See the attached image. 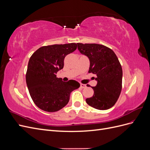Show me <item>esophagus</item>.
I'll list each match as a JSON object with an SVG mask.
<instances>
[{"label":"esophagus","mask_w":150,"mask_h":150,"mask_svg":"<svg viewBox=\"0 0 150 150\" xmlns=\"http://www.w3.org/2000/svg\"><path fill=\"white\" fill-rule=\"evenodd\" d=\"M80 87L81 88H85L86 87V84H80Z\"/></svg>","instance_id":"34e87169"}]
</instances>
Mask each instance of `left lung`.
<instances>
[{"mask_svg":"<svg viewBox=\"0 0 150 150\" xmlns=\"http://www.w3.org/2000/svg\"><path fill=\"white\" fill-rule=\"evenodd\" d=\"M81 54L89 60V72L96 75L97 84L92 87L94 94L86 101L99 110H106L115 105L122 89V67L114 51L98 44L77 43ZM88 87L89 85L87 84Z\"/></svg>","mask_w":150,"mask_h":150,"instance_id":"1","label":"left lung"}]
</instances>
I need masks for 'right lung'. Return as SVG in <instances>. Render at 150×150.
Instances as JSON below:
<instances>
[{"instance_id":"right-lung-1","label":"right lung","mask_w":150,"mask_h":150,"mask_svg":"<svg viewBox=\"0 0 150 150\" xmlns=\"http://www.w3.org/2000/svg\"><path fill=\"white\" fill-rule=\"evenodd\" d=\"M77 48L76 43L54 44L38 49L30 57L26 83L34 103L40 110L56 112L67 105L71 93L80 87L75 80L62 81L56 76L65 57Z\"/></svg>"}]
</instances>
